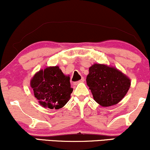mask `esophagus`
I'll return each instance as SVG.
<instances>
[{"label":"esophagus","mask_w":150,"mask_h":150,"mask_svg":"<svg viewBox=\"0 0 150 150\" xmlns=\"http://www.w3.org/2000/svg\"><path fill=\"white\" fill-rule=\"evenodd\" d=\"M84 78H82L80 80L77 81V82H74V85H77V84H79V83H82V82H84Z\"/></svg>","instance_id":"obj_1"}]
</instances>
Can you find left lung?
<instances>
[{"mask_svg":"<svg viewBox=\"0 0 150 150\" xmlns=\"http://www.w3.org/2000/svg\"><path fill=\"white\" fill-rule=\"evenodd\" d=\"M89 71L86 84L94 100L100 106L109 107L117 104L129 91L131 80L116 68L94 64Z\"/></svg>","mask_w":150,"mask_h":150,"instance_id":"1","label":"left lung"}]
</instances>
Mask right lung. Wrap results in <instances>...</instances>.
Returning a JSON list of instances; mask_svg holds the SVG:
<instances>
[{
    "instance_id": "1",
    "label": "right lung",
    "mask_w": 150,
    "mask_h": 150,
    "mask_svg": "<svg viewBox=\"0 0 150 150\" xmlns=\"http://www.w3.org/2000/svg\"><path fill=\"white\" fill-rule=\"evenodd\" d=\"M30 84L40 105L50 109L64 107L73 90L69 75H65L57 66L40 70L31 78Z\"/></svg>"
}]
</instances>
